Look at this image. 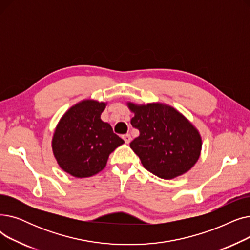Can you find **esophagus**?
<instances>
[{"label": "esophagus", "mask_w": 250, "mask_h": 250, "mask_svg": "<svg viewBox=\"0 0 250 250\" xmlns=\"http://www.w3.org/2000/svg\"><path fill=\"white\" fill-rule=\"evenodd\" d=\"M123 139L125 140V144H129V143H130V141H132V137H130V135H129V134L125 135V136L123 137Z\"/></svg>", "instance_id": "esophagus-1"}]
</instances>
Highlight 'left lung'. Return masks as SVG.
<instances>
[{
    "instance_id": "obj_1",
    "label": "left lung",
    "mask_w": 250,
    "mask_h": 250,
    "mask_svg": "<svg viewBox=\"0 0 250 250\" xmlns=\"http://www.w3.org/2000/svg\"><path fill=\"white\" fill-rule=\"evenodd\" d=\"M140 136L129 146L148 171L163 179L187 173L202 151L200 132L174 107L161 102L126 103Z\"/></svg>"
}]
</instances>
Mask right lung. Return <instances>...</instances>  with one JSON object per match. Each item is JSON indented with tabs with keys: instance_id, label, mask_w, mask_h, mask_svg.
Segmentation results:
<instances>
[{
	"instance_id": "add662e5",
	"label": "right lung",
	"mask_w": 250,
	"mask_h": 250,
	"mask_svg": "<svg viewBox=\"0 0 250 250\" xmlns=\"http://www.w3.org/2000/svg\"><path fill=\"white\" fill-rule=\"evenodd\" d=\"M106 102L85 99L61 117L51 141L52 153L64 172L78 178L95 175L125 141L109 124L101 121Z\"/></svg>"
}]
</instances>
